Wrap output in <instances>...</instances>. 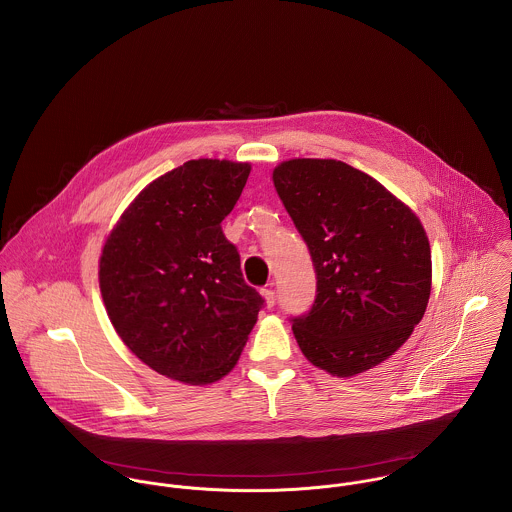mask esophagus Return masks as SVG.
I'll return each instance as SVG.
<instances>
[{
  "label": "esophagus",
  "instance_id": "obj_1",
  "mask_svg": "<svg viewBox=\"0 0 512 512\" xmlns=\"http://www.w3.org/2000/svg\"><path fill=\"white\" fill-rule=\"evenodd\" d=\"M262 296H264V300H266V306H268V308H274V304H276V292H274L272 288H262Z\"/></svg>",
  "mask_w": 512,
  "mask_h": 512
}]
</instances>
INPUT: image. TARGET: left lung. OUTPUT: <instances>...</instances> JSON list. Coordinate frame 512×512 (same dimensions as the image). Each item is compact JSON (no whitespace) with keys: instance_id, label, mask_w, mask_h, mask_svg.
<instances>
[{"instance_id":"8db88e82","label":"left lung","mask_w":512,"mask_h":512,"mask_svg":"<svg viewBox=\"0 0 512 512\" xmlns=\"http://www.w3.org/2000/svg\"><path fill=\"white\" fill-rule=\"evenodd\" d=\"M274 186L316 270L312 308L290 318L300 349L338 377L385 361L421 322L431 294V248L419 218L341 161H286Z\"/></svg>"}]
</instances>
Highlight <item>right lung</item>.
<instances>
[{
  "label": "right lung",
  "instance_id": "add662e5",
  "mask_svg": "<svg viewBox=\"0 0 512 512\" xmlns=\"http://www.w3.org/2000/svg\"><path fill=\"white\" fill-rule=\"evenodd\" d=\"M248 174L246 163L188 161L153 180L105 242L99 286L107 314L125 345L161 375L218 381L264 308L222 232Z\"/></svg>",
  "mask_w": 512,
  "mask_h": 512
}]
</instances>
